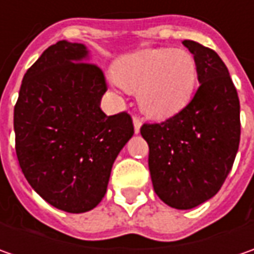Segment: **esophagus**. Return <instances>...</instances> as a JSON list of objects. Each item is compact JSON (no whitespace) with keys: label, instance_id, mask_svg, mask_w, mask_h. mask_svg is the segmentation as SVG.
<instances>
[{"label":"esophagus","instance_id":"1","mask_svg":"<svg viewBox=\"0 0 254 254\" xmlns=\"http://www.w3.org/2000/svg\"><path fill=\"white\" fill-rule=\"evenodd\" d=\"M132 123H134V131H135V134H138L140 128H141V119L137 117V116H134L132 117Z\"/></svg>","mask_w":254,"mask_h":254}]
</instances>
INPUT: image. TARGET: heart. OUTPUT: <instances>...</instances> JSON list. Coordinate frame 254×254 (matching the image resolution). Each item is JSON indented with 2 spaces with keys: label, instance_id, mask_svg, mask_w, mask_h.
<instances>
[{
  "label": "heart",
  "instance_id": "heart-1",
  "mask_svg": "<svg viewBox=\"0 0 254 254\" xmlns=\"http://www.w3.org/2000/svg\"><path fill=\"white\" fill-rule=\"evenodd\" d=\"M112 83L138 89L142 112L164 120L180 113L193 94L198 66L193 55L184 49L148 48L124 56L116 64Z\"/></svg>",
  "mask_w": 254,
  "mask_h": 254
}]
</instances>
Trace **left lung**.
Returning a JSON list of instances; mask_svg holds the SVG:
<instances>
[{
	"label": "left lung",
	"instance_id": "1",
	"mask_svg": "<svg viewBox=\"0 0 254 254\" xmlns=\"http://www.w3.org/2000/svg\"><path fill=\"white\" fill-rule=\"evenodd\" d=\"M198 66L199 87L180 113L162 123L142 124L148 168L160 199L192 209L215 196L232 170L240 141V103L219 55L184 41Z\"/></svg>",
	"mask_w": 254,
	"mask_h": 254
}]
</instances>
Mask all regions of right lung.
<instances>
[{
    "mask_svg": "<svg viewBox=\"0 0 254 254\" xmlns=\"http://www.w3.org/2000/svg\"><path fill=\"white\" fill-rule=\"evenodd\" d=\"M83 44L59 41L25 73L14 107L15 151L25 178L69 213L96 208L114 160L134 134L131 116H106L103 70Z\"/></svg>",
    "mask_w": 254,
    "mask_h": 254,
    "instance_id": "obj_1",
    "label": "right lung"
}]
</instances>
